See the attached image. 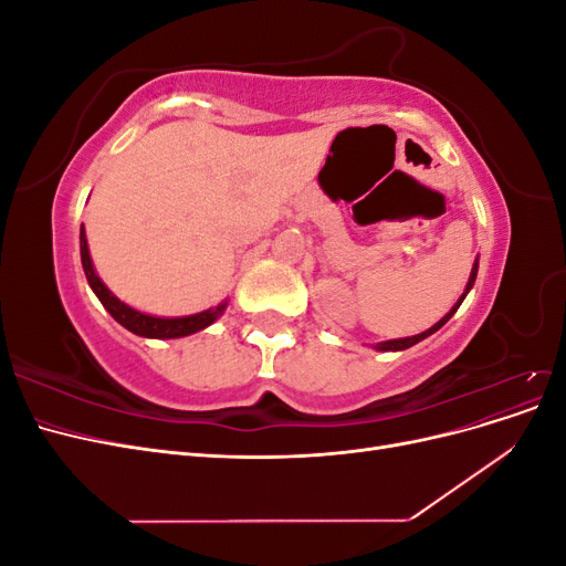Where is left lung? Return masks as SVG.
Instances as JSON below:
<instances>
[{
    "mask_svg": "<svg viewBox=\"0 0 566 566\" xmlns=\"http://www.w3.org/2000/svg\"><path fill=\"white\" fill-rule=\"evenodd\" d=\"M476 271H479V256L474 260V264H472V271H470V279H468V285H465V293H462L460 297H458V302L451 306V312L443 316L441 321H437L432 328H427L424 333H418V335H410V337H399V339H385V342H378V345H375V349L378 352H403V349H408V347H413V345H418V342H422L424 337H430V335H434L443 323H447L455 312H458V306L462 304V300L468 297V293L472 290V285H474V281H476Z\"/></svg>",
    "mask_w": 566,
    "mask_h": 566,
    "instance_id": "1",
    "label": "left lung"
}]
</instances>
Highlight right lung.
Instances as JSON below:
<instances>
[{
  "label": "right lung",
  "instance_id": "right-lung-1",
  "mask_svg": "<svg viewBox=\"0 0 566 566\" xmlns=\"http://www.w3.org/2000/svg\"><path fill=\"white\" fill-rule=\"evenodd\" d=\"M80 254H82V269H84V276H87L90 287L94 290V295L98 297V302L106 306V312L127 328L129 333L139 335V337H150V339H177V337H186V335H193L208 328L212 325L221 314L227 312L229 300L219 302L212 310H205L191 316H150L144 314L139 310H134V306L125 304L123 300H117L108 285L98 279V273L92 264V256H90V245H87V233H84V224L80 227Z\"/></svg>",
  "mask_w": 566,
  "mask_h": 566
}]
</instances>
